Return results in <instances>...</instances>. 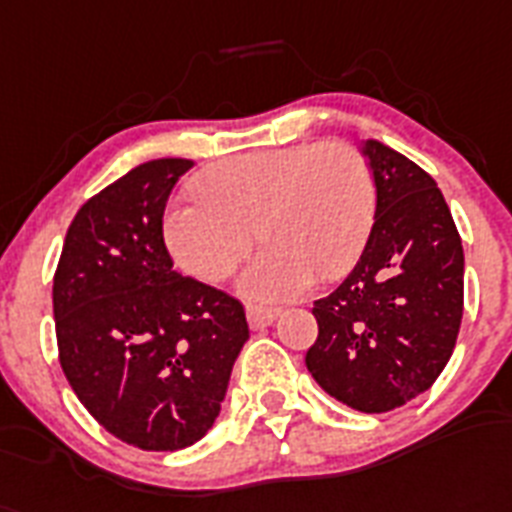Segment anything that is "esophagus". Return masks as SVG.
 Instances as JSON below:
<instances>
[{
	"mask_svg": "<svg viewBox=\"0 0 512 512\" xmlns=\"http://www.w3.org/2000/svg\"><path fill=\"white\" fill-rule=\"evenodd\" d=\"M281 315V309L276 307H260V304H249L247 307V320H249V328L252 330H263L268 325L276 322V317Z\"/></svg>",
	"mask_w": 512,
	"mask_h": 512,
	"instance_id": "obj_1",
	"label": "esophagus"
}]
</instances>
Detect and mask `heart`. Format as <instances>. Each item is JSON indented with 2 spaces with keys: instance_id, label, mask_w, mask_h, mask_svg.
Wrapping results in <instances>:
<instances>
[{
  "instance_id": "heart-1",
  "label": "heart",
  "mask_w": 512,
  "mask_h": 512,
  "mask_svg": "<svg viewBox=\"0 0 512 512\" xmlns=\"http://www.w3.org/2000/svg\"><path fill=\"white\" fill-rule=\"evenodd\" d=\"M197 200L169 208L163 234L176 265L218 283L255 247L242 289L289 299L315 281L349 273L375 221V184L362 153L341 140L255 150L213 163L195 179Z\"/></svg>"
}]
</instances>
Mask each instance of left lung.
Instances as JSON below:
<instances>
[{"label": "left lung", "mask_w": 512, "mask_h": 512, "mask_svg": "<svg viewBox=\"0 0 512 512\" xmlns=\"http://www.w3.org/2000/svg\"><path fill=\"white\" fill-rule=\"evenodd\" d=\"M375 223L359 263L317 299L307 369L364 414L393 411L432 388L463 317V244L435 179L398 150L364 140Z\"/></svg>", "instance_id": "obj_1"}]
</instances>
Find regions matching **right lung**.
<instances>
[{"label":"right lung","instance_id":"1","mask_svg":"<svg viewBox=\"0 0 512 512\" xmlns=\"http://www.w3.org/2000/svg\"><path fill=\"white\" fill-rule=\"evenodd\" d=\"M187 158L127 171L77 210L54 273L59 364L90 416L140 450H182L216 422L249 338L239 299L176 273L163 210Z\"/></svg>","mask_w":512,"mask_h":512}]
</instances>
